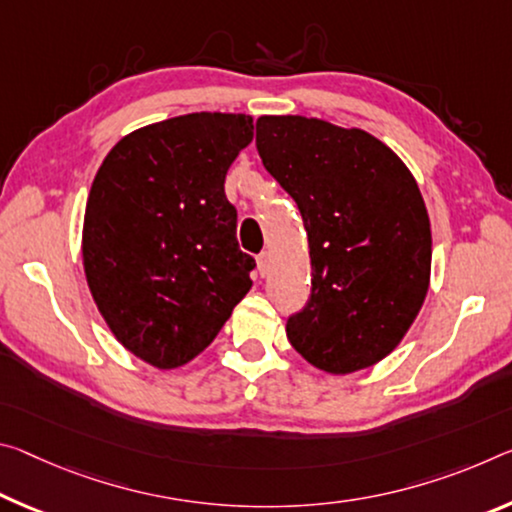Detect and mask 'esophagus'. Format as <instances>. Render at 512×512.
I'll return each mask as SVG.
<instances>
[{"label": "esophagus", "instance_id": "1", "mask_svg": "<svg viewBox=\"0 0 512 512\" xmlns=\"http://www.w3.org/2000/svg\"><path fill=\"white\" fill-rule=\"evenodd\" d=\"M257 273L266 278L271 273V253H262L257 257Z\"/></svg>", "mask_w": 512, "mask_h": 512}]
</instances>
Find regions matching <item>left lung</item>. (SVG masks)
Listing matches in <instances>:
<instances>
[{
  "label": "left lung",
  "mask_w": 512,
  "mask_h": 512,
  "mask_svg": "<svg viewBox=\"0 0 512 512\" xmlns=\"http://www.w3.org/2000/svg\"><path fill=\"white\" fill-rule=\"evenodd\" d=\"M264 168L296 200L312 262V296L289 316L291 346L346 376L401 344L431 285V221L399 154L358 127L321 118H257Z\"/></svg>",
  "instance_id": "obj_1"
}]
</instances>
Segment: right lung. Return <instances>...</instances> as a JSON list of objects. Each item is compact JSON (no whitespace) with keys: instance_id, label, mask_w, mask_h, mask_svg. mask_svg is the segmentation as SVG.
Masks as SVG:
<instances>
[{"instance_id":"add662e5","label":"right lung","mask_w":512,"mask_h":512,"mask_svg":"<svg viewBox=\"0 0 512 512\" xmlns=\"http://www.w3.org/2000/svg\"><path fill=\"white\" fill-rule=\"evenodd\" d=\"M253 129L246 113H186L129 132L97 170L81 230L88 289L154 369L198 358L253 287L223 189Z\"/></svg>"}]
</instances>
